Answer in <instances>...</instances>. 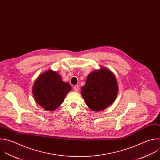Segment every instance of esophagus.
Wrapping results in <instances>:
<instances>
[{
  "mask_svg": "<svg viewBox=\"0 0 160 160\" xmlns=\"http://www.w3.org/2000/svg\"><path fill=\"white\" fill-rule=\"evenodd\" d=\"M73 90H74L75 92H78V90H79V87H78V85H75V86L73 87Z\"/></svg>",
  "mask_w": 160,
  "mask_h": 160,
  "instance_id": "34e87169",
  "label": "esophagus"
}]
</instances>
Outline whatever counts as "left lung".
Here are the masks:
<instances>
[{
    "instance_id": "8db88e82",
    "label": "left lung",
    "mask_w": 160,
    "mask_h": 160,
    "mask_svg": "<svg viewBox=\"0 0 160 160\" xmlns=\"http://www.w3.org/2000/svg\"><path fill=\"white\" fill-rule=\"evenodd\" d=\"M81 92L91 110L100 111L108 108L115 100L118 93V82L111 70L102 67L87 76Z\"/></svg>"
}]
</instances>
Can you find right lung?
I'll use <instances>...</instances> for the list:
<instances>
[{"mask_svg": "<svg viewBox=\"0 0 160 160\" xmlns=\"http://www.w3.org/2000/svg\"><path fill=\"white\" fill-rule=\"evenodd\" d=\"M71 90L70 85L64 82L57 72L49 70L37 78L32 87V94L41 107L49 111L58 108Z\"/></svg>", "mask_w": 160, "mask_h": 160, "instance_id": "right-lung-1", "label": "right lung"}]
</instances>
